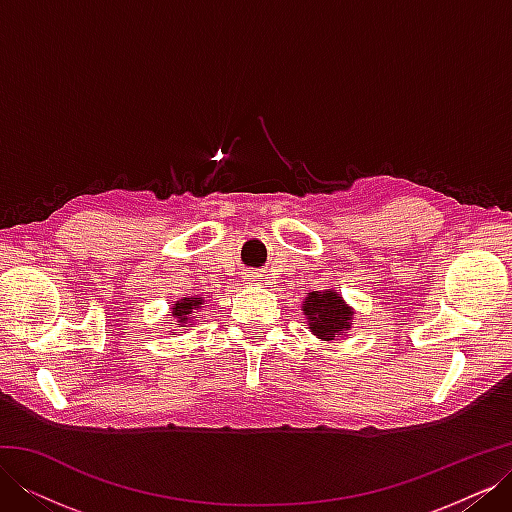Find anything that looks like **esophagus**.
<instances>
[{"instance_id":"34e87169","label":"esophagus","mask_w":512,"mask_h":512,"mask_svg":"<svg viewBox=\"0 0 512 512\" xmlns=\"http://www.w3.org/2000/svg\"><path fill=\"white\" fill-rule=\"evenodd\" d=\"M243 282H245V284H256V282H258V275H256L254 271H247V273L243 275Z\"/></svg>"}]
</instances>
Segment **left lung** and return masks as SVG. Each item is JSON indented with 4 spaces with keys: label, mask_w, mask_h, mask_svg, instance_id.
Returning a JSON list of instances; mask_svg holds the SVG:
<instances>
[{
    "label": "left lung",
    "mask_w": 512,
    "mask_h": 512,
    "mask_svg": "<svg viewBox=\"0 0 512 512\" xmlns=\"http://www.w3.org/2000/svg\"><path fill=\"white\" fill-rule=\"evenodd\" d=\"M301 309L307 320V329L312 331V335H316L320 342H331V339L346 337L348 331L352 329L356 314L342 294H337V290L333 288H327L322 292H307Z\"/></svg>",
    "instance_id": "8db88e82"
}]
</instances>
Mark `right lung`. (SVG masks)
Listing matches in <instances>:
<instances>
[{
	"instance_id": "add662e5",
	"label": "right lung",
	"mask_w": 512,
	"mask_h": 512,
	"mask_svg": "<svg viewBox=\"0 0 512 512\" xmlns=\"http://www.w3.org/2000/svg\"><path fill=\"white\" fill-rule=\"evenodd\" d=\"M203 307H205V297H198V294H194V297H181L179 301L170 305V312L166 314L170 318L168 324H170V327H173V324H177V327H188V324L194 322L196 314ZM185 331H188V329H185ZM170 333H173V331H170Z\"/></svg>"
}]
</instances>
